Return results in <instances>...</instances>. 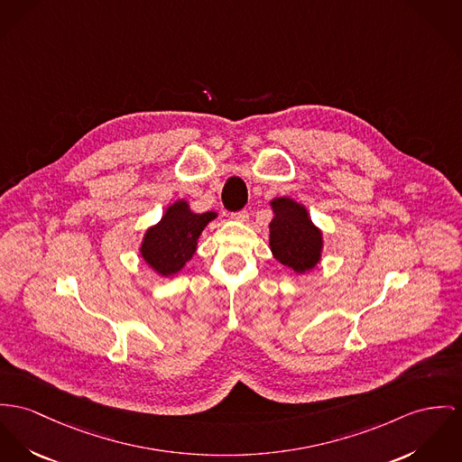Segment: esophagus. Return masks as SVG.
I'll use <instances>...</instances> for the list:
<instances>
[{"instance_id":"34e87169","label":"esophagus","mask_w":462,"mask_h":462,"mask_svg":"<svg viewBox=\"0 0 462 462\" xmlns=\"http://www.w3.org/2000/svg\"><path fill=\"white\" fill-rule=\"evenodd\" d=\"M230 217H232V219H237V221H246L249 217V214L246 209H243V211H237V213L230 214Z\"/></svg>"}]
</instances>
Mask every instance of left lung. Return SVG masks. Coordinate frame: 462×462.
<instances>
[{"instance_id": "8db88e82", "label": "left lung", "mask_w": 462, "mask_h": 462, "mask_svg": "<svg viewBox=\"0 0 462 462\" xmlns=\"http://www.w3.org/2000/svg\"><path fill=\"white\" fill-rule=\"evenodd\" d=\"M271 249L283 265L295 273L313 269L319 260L321 234L308 217V211L290 199H274Z\"/></svg>"}]
</instances>
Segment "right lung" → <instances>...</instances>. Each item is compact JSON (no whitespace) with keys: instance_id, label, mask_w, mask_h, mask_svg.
<instances>
[{"instance_id":"1","label":"right lung","mask_w":462,"mask_h":462,"mask_svg":"<svg viewBox=\"0 0 462 462\" xmlns=\"http://www.w3.org/2000/svg\"><path fill=\"white\" fill-rule=\"evenodd\" d=\"M214 217L213 211L191 213L188 204L179 200L167 209L156 226L147 230L141 248L143 260L162 276L176 274L193 256L199 236Z\"/></svg>"}]
</instances>
